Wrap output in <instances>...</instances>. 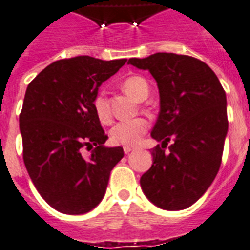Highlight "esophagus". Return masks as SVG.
Masks as SVG:
<instances>
[{"mask_svg": "<svg viewBox=\"0 0 250 250\" xmlns=\"http://www.w3.org/2000/svg\"><path fill=\"white\" fill-rule=\"evenodd\" d=\"M125 154H129L131 153V151H133V150H135V147H132V146H125Z\"/></svg>", "mask_w": 250, "mask_h": 250, "instance_id": "esophagus-1", "label": "esophagus"}]
</instances>
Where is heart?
I'll return each instance as SVG.
<instances>
[{"instance_id":"heart-1","label":"heart","mask_w":250,"mask_h":250,"mask_svg":"<svg viewBox=\"0 0 250 250\" xmlns=\"http://www.w3.org/2000/svg\"><path fill=\"white\" fill-rule=\"evenodd\" d=\"M122 88L136 101L145 100L149 95V84L146 82V79L141 76L127 77L122 82ZM92 106L101 123L110 122L111 113L104 93H97L92 101ZM147 127H149V123L144 118L118 122L110 129L111 143L123 146L136 145L141 139V136L146 132Z\"/></svg>"}]
</instances>
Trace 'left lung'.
I'll return each instance as SVG.
<instances>
[{"label":"left lung","instance_id":"8db88e82","mask_svg":"<svg viewBox=\"0 0 250 250\" xmlns=\"http://www.w3.org/2000/svg\"><path fill=\"white\" fill-rule=\"evenodd\" d=\"M128 64L149 70L159 90L151 137L162 146L151 150L153 164L140 178L141 188L162 209H185L202 198L220 169L229 129L226 93L212 69L188 55L158 52Z\"/></svg>","mask_w":250,"mask_h":250}]
</instances>
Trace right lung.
I'll list each match as a JSON object with an SVG mask.
<instances>
[{
  "label": "right lung",
  "mask_w": 250,
  "mask_h": 250,
  "mask_svg": "<svg viewBox=\"0 0 250 250\" xmlns=\"http://www.w3.org/2000/svg\"><path fill=\"white\" fill-rule=\"evenodd\" d=\"M127 59L77 56L52 62L28 84L20 113L24 164L37 191L56 210L84 214L103 200L123 147L107 136L93 110L99 87ZM90 147L84 158L82 149Z\"/></svg>",
  "instance_id": "obj_1"
}]
</instances>
